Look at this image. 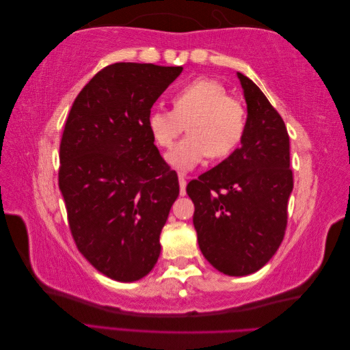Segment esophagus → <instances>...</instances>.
Here are the masks:
<instances>
[{"label": "esophagus", "instance_id": "esophagus-1", "mask_svg": "<svg viewBox=\"0 0 350 350\" xmlns=\"http://www.w3.org/2000/svg\"><path fill=\"white\" fill-rule=\"evenodd\" d=\"M178 183H180V195H185V187H187V181H185L184 175H178Z\"/></svg>", "mask_w": 350, "mask_h": 350}]
</instances>
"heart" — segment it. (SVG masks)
Returning <instances> with one entry per match:
<instances>
[{
    "mask_svg": "<svg viewBox=\"0 0 350 350\" xmlns=\"http://www.w3.org/2000/svg\"><path fill=\"white\" fill-rule=\"evenodd\" d=\"M174 110L155 109L148 116V130L161 148H170L187 128L189 135L166 154L176 170L195 169L205 160L225 159L239 148L246 133L243 104L228 95L222 83L196 78L184 84L172 96Z\"/></svg>",
    "mask_w": 350,
    "mask_h": 350,
    "instance_id": "1",
    "label": "heart"
}]
</instances>
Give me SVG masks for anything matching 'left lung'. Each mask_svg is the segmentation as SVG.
I'll use <instances>...</instances> for the list:
<instances>
[{
  "label": "left lung",
  "mask_w": 350,
  "mask_h": 350,
  "mask_svg": "<svg viewBox=\"0 0 350 350\" xmlns=\"http://www.w3.org/2000/svg\"><path fill=\"white\" fill-rule=\"evenodd\" d=\"M237 77L247 109L241 145L187 185L199 249L230 276L251 275L275 255L293 190L284 120L258 85L243 74Z\"/></svg>",
  "instance_id": "left-lung-1"
}]
</instances>
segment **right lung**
<instances>
[{"label": "right lung", "instance_id": "obj_1", "mask_svg": "<svg viewBox=\"0 0 350 350\" xmlns=\"http://www.w3.org/2000/svg\"><path fill=\"white\" fill-rule=\"evenodd\" d=\"M181 72L115 63L84 85L69 111L59 170L69 228L85 260L115 281H139L154 269L160 232L180 195L148 116Z\"/></svg>", "mask_w": 350, "mask_h": 350}]
</instances>
